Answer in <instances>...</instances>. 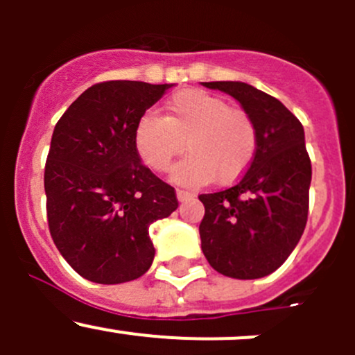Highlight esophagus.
<instances>
[{
    "mask_svg": "<svg viewBox=\"0 0 355 355\" xmlns=\"http://www.w3.org/2000/svg\"><path fill=\"white\" fill-rule=\"evenodd\" d=\"M194 198V194L189 191H184V189H177V199L180 200V202H184V200H189Z\"/></svg>",
    "mask_w": 355,
    "mask_h": 355,
    "instance_id": "34e87169",
    "label": "esophagus"
}]
</instances>
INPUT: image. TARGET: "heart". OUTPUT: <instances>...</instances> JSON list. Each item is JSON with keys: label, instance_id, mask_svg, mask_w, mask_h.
Here are the masks:
<instances>
[{"label": "heart", "instance_id": "b5f03b06", "mask_svg": "<svg viewBox=\"0 0 355 355\" xmlns=\"http://www.w3.org/2000/svg\"><path fill=\"white\" fill-rule=\"evenodd\" d=\"M189 156L171 171L182 184H232L245 173L257 148V132L244 110L200 89H184L168 99L164 116L148 113L137 121L134 146L151 170L164 171L175 156Z\"/></svg>", "mask_w": 355, "mask_h": 355}]
</instances>
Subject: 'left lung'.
<instances>
[{"label":"left lung","mask_w":355,"mask_h":355,"mask_svg":"<svg viewBox=\"0 0 355 355\" xmlns=\"http://www.w3.org/2000/svg\"><path fill=\"white\" fill-rule=\"evenodd\" d=\"M237 99L252 118L257 148L249 170L230 189L200 194V247L207 263L230 278L273 273L299 244L309 211L311 159L304 127L273 96L245 82H202Z\"/></svg>","instance_id":"8db88e82"}]
</instances>
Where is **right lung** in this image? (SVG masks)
<instances>
[{
  "label": "right lung",
  "mask_w": 355,
  "mask_h": 355,
  "mask_svg": "<svg viewBox=\"0 0 355 355\" xmlns=\"http://www.w3.org/2000/svg\"><path fill=\"white\" fill-rule=\"evenodd\" d=\"M171 84L110 80L82 92L56 123L44 168L49 232L85 280L114 285L151 268L149 225L177 194L141 163L134 130Z\"/></svg>",
  "instance_id": "add662e5"
}]
</instances>
